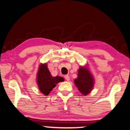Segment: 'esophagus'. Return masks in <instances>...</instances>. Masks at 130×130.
<instances>
[{"label":"esophagus","mask_w":130,"mask_h":130,"mask_svg":"<svg viewBox=\"0 0 130 130\" xmlns=\"http://www.w3.org/2000/svg\"><path fill=\"white\" fill-rule=\"evenodd\" d=\"M64 78L66 79V80H67V81L70 80V77L68 75H66V76H64Z\"/></svg>","instance_id":"1"}]
</instances>
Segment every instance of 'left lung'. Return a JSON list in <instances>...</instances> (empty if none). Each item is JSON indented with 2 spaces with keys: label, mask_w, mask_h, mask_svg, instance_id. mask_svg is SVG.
Instances as JSON below:
<instances>
[{
  "label": "left lung",
  "mask_w": 130,
  "mask_h": 130,
  "mask_svg": "<svg viewBox=\"0 0 130 130\" xmlns=\"http://www.w3.org/2000/svg\"><path fill=\"white\" fill-rule=\"evenodd\" d=\"M74 82L80 93L84 95L91 91L94 83V78L88 69L82 66L79 68L77 78L75 79Z\"/></svg>",
  "instance_id": "1"
}]
</instances>
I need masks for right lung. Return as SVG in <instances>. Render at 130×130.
I'll return each mask as SVG.
<instances>
[{
    "mask_svg": "<svg viewBox=\"0 0 130 130\" xmlns=\"http://www.w3.org/2000/svg\"><path fill=\"white\" fill-rule=\"evenodd\" d=\"M64 78L60 76L53 77L47 68V64L39 66L37 75V83L40 91L45 95H48L56 84L63 82Z\"/></svg>",
    "mask_w": 130,
    "mask_h": 130,
    "instance_id": "1",
    "label": "right lung"
}]
</instances>
